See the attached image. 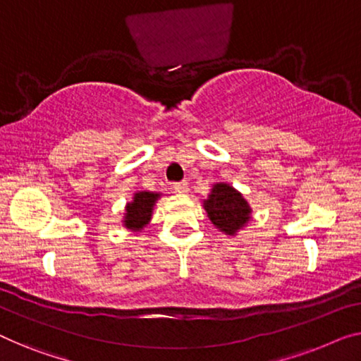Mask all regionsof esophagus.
Wrapping results in <instances>:
<instances>
[{"instance_id":"obj_1","label":"esophagus","mask_w":361,"mask_h":361,"mask_svg":"<svg viewBox=\"0 0 361 361\" xmlns=\"http://www.w3.org/2000/svg\"><path fill=\"white\" fill-rule=\"evenodd\" d=\"M173 190H175L176 192H181V195H185V192L190 191V186H188L186 181H180V183H175Z\"/></svg>"}]
</instances>
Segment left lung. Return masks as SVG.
Wrapping results in <instances>:
<instances>
[{"label": "left lung", "mask_w": 361, "mask_h": 361, "mask_svg": "<svg viewBox=\"0 0 361 361\" xmlns=\"http://www.w3.org/2000/svg\"><path fill=\"white\" fill-rule=\"evenodd\" d=\"M204 209L209 220L225 235H236L251 217L248 201L227 183H215L211 195L204 199Z\"/></svg>", "instance_id": "1"}]
</instances>
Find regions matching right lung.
<instances>
[{"instance_id":"1","label":"right lung","mask_w":361,"mask_h":361,"mask_svg":"<svg viewBox=\"0 0 361 361\" xmlns=\"http://www.w3.org/2000/svg\"><path fill=\"white\" fill-rule=\"evenodd\" d=\"M160 197V192H150V191H137L134 192V197L131 202L126 204V214L123 219V225L128 230L133 232H139L142 230L152 219V211L155 202Z\"/></svg>"}]
</instances>
